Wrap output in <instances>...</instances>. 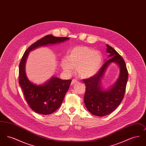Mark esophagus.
<instances>
[{"instance_id": "34e87169", "label": "esophagus", "mask_w": 146, "mask_h": 146, "mask_svg": "<svg viewBox=\"0 0 146 146\" xmlns=\"http://www.w3.org/2000/svg\"><path fill=\"white\" fill-rule=\"evenodd\" d=\"M77 82H78V81L76 80V79H73L72 81V82H71V85H74V84L76 83Z\"/></svg>"}]
</instances>
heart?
<instances>
[{
    "label": "heart",
    "mask_w": 146,
    "mask_h": 146,
    "mask_svg": "<svg viewBox=\"0 0 146 146\" xmlns=\"http://www.w3.org/2000/svg\"><path fill=\"white\" fill-rule=\"evenodd\" d=\"M103 61L101 53L87 46H76L68 51L61 67L66 72L70 73L76 68L78 76L82 79L95 76L100 70Z\"/></svg>",
    "instance_id": "obj_1"
}]
</instances>
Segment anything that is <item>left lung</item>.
Listing matches in <instances>:
<instances>
[{
  "label": "left lung",
  "instance_id": "8db88e82",
  "mask_svg": "<svg viewBox=\"0 0 146 146\" xmlns=\"http://www.w3.org/2000/svg\"><path fill=\"white\" fill-rule=\"evenodd\" d=\"M106 46L109 59L95 76L83 80L86 86L84 104L92 114L98 117L108 115L120 104L124 96L128 78L127 70L123 57L109 45L106 44ZM112 62L118 65L119 74L115 84L108 90H104L102 79L108 67Z\"/></svg>",
  "mask_w": 146,
  "mask_h": 146
}]
</instances>
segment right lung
I'll return each mask as SVG.
<instances>
[{
  "mask_svg": "<svg viewBox=\"0 0 146 146\" xmlns=\"http://www.w3.org/2000/svg\"><path fill=\"white\" fill-rule=\"evenodd\" d=\"M70 40L67 37L48 35L38 40L26 50L19 65V84L25 99L35 113L47 115L55 111L62 104L72 80H62L52 76L45 83L37 85L28 79L26 73V63L29 52L40 47L59 44Z\"/></svg>",
  "mask_w": 146,
  "mask_h": 146,
  "instance_id": "1",
  "label": "right lung"
}]
</instances>
